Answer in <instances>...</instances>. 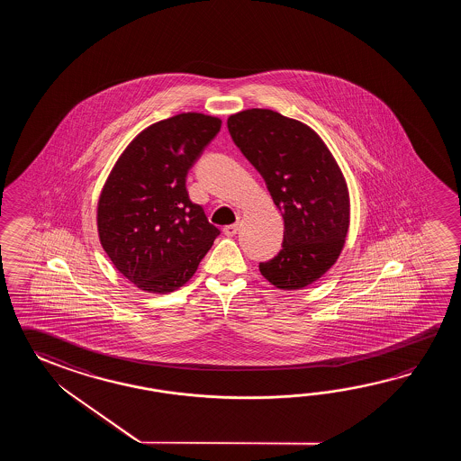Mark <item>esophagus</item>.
I'll return each mask as SVG.
<instances>
[{"label":"esophagus","mask_w":461,"mask_h":461,"mask_svg":"<svg viewBox=\"0 0 461 461\" xmlns=\"http://www.w3.org/2000/svg\"><path fill=\"white\" fill-rule=\"evenodd\" d=\"M237 230H239V224H230V226L224 227V234L227 237H232V235L237 234Z\"/></svg>","instance_id":"1"}]
</instances>
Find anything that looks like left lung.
Here are the masks:
<instances>
[{
	"instance_id": "1",
	"label": "left lung",
	"mask_w": 461,
	"mask_h": 461,
	"mask_svg": "<svg viewBox=\"0 0 461 461\" xmlns=\"http://www.w3.org/2000/svg\"><path fill=\"white\" fill-rule=\"evenodd\" d=\"M227 128L284 217L282 250L260 274L280 290H302L343 250L351 214L343 171L313 128L274 110H242Z\"/></svg>"
}]
</instances>
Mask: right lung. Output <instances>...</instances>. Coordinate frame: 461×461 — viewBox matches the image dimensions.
Here are the masks:
<instances>
[{
  "label": "right lung",
  "mask_w": 461,
  "mask_h": 461,
  "mask_svg": "<svg viewBox=\"0 0 461 461\" xmlns=\"http://www.w3.org/2000/svg\"><path fill=\"white\" fill-rule=\"evenodd\" d=\"M221 123L187 112L149 125L123 149L100 191V244L143 292L171 294L187 284L219 235L191 203L186 176Z\"/></svg>",
  "instance_id": "1"
}]
</instances>
